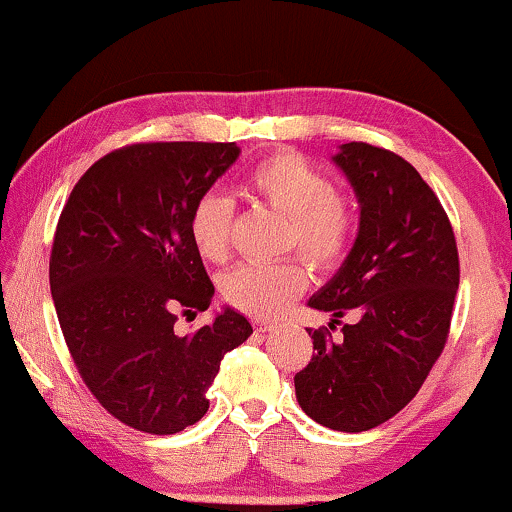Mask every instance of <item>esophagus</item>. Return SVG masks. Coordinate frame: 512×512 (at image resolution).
<instances>
[{
  "label": "esophagus",
  "instance_id": "1",
  "mask_svg": "<svg viewBox=\"0 0 512 512\" xmlns=\"http://www.w3.org/2000/svg\"><path fill=\"white\" fill-rule=\"evenodd\" d=\"M254 326H256V331H261V333H268V331H272V328H277L275 321H270V319H256Z\"/></svg>",
  "mask_w": 512,
  "mask_h": 512
}]
</instances>
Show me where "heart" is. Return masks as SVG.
I'll use <instances>...</instances> for the list:
<instances>
[{
  "label": "heart",
  "instance_id": "obj_1",
  "mask_svg": "<svg viewBox=\"0 0 512 512\" xmlns=\"http://www.w3.org/2000/svg\"><path fill=\"white\" fill-rule=\"evenodd\" d=\"M247 191L263 205L289 216V247H298L317 265L338 263L352 244L356 207L335 191L317 165L298 153H275L247 177ZM230 202L205 193L193 205L188 233L205 261L230 256ZM307 268L298 258L277 263H244L223 277L221 291L235 310L251 317H277L307 286Z\"/></svg>",
  "mask_w": 512,
  "mask_h": 512
}]
</instances>
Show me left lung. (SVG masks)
Segmentation results:
<instances>
[{"label":"left lung","instance_id":"1","mask_svg":"<svg viewBox=\"0 0 512 512\" xmlns=\"http://www.w3.org/2000/svg\"><path fill=\"white\" fill-rule=\"evenodd\" d=\"M333 163L359 200V233L340 270L307 300L342 338L314 331L312 361L296 373L305 415L333 431L387 422L422 387L450 333L459 254L443 205L408 160L380 146L342 144ZM331 324V326H333Z\"/></svg>","mask_w":512,"mask_h":512}]
</instances>
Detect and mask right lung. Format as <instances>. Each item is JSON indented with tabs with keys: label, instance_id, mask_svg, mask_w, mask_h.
<instances>
[{
	"label": "right lung",
	"instance_id": "1",
	"mask_svg": "<svg viewBox=\"0 0 512 512\" xmlns=\"http://www.w3.org/2000/svg\"><path fill=\"white\" fill-rule=\"evenodd\" d=\"M240 146L151 142L111 151L79 179L51 251V296L86 387L118 422L170 436L200 422L223 354L254 328L223 307L177 335V312H205L214 284L188 233L193 205Z\"/></svg>",
	"mask_w": 512,
	"mask_h": 512
}]
</instances>
